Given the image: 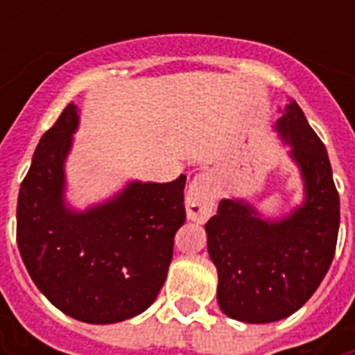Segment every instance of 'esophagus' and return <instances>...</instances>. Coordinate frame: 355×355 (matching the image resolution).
<instances>
[{"label":"esophagus","instance_id":"1","mask_svg":"<svg viewBox=\"0 0 355 355\" xmlns=\"http://www.w3.org/2000/svg\"><path fill=\"white\" fill-rule=\"evenodd\" d=\"M217 200V188L210 173H200L189 182L186 193V211L191 221L202 223L214 214Z\"/></svg>","mask_w":355,"mask_h":355}]
</instances>
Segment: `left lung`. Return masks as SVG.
<instances>
[{"instance_id":"8db88e82","label":"left lung","mask_w":355,"mask_h":355,"mask_svg":"<svg viewBox=\"0 0 355 355\" xmlns=\"http://www.w3.org/2000/svg\"><path fill=\"white\" fill-rule=\"evenodd\" d=\"M275 130L304 182V202L280 219H265L243 199H223L206 223L208 254L217 267V302L230 319L265 324L308 302L330 269L339 234V193L324 144L297 101Z\"/></svg>"}]
</instances>
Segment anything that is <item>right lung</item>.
Listing matches in <instances>:
<instances>
[{
    "label": "right lung",
    "instance_id": "1",
    "mask_svg": "<svg viewBox=\"0 0 355 355\" xmlns=\"http://www.w3.org/2000/svg\"><path fill=\"white\" fill-rule=\"evenodd\" d=\"M79 127L69 103L40 138L19 186L16 241L27 272L62 313L112 324L149 308L166 282L175 234L186 221V177L128 182L83 211L66 205V158Z\"/></svg>",
    "mask_w": 355,
    "mask_h": 355
}]
</instances>
